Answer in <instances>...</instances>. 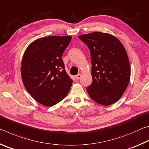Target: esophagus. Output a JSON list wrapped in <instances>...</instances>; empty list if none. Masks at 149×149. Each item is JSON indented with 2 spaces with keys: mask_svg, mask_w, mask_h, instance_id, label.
I'll use <instances>...</instances> for the list:
<instances>
[{
  "mask_svg": "<svg viewBox=\"0 0 149 149\" xmlns=\"http://www.w3.org/2000/svg\"><path fill=\"white\" fill-rule=\"evenodd\" d=\"M75 79H76L77 80H78V79H81V75L80 74H77V75H75Z\"/></svg>",
  "mask_w": 149,
  "mask_h": 149,
  "instance_id": "esophagus-1",
  "label": "esophagus"
}]
</instances>
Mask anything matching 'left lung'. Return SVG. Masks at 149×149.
Here are the masks:
<instances>
[{"label":"left lung","instance_id":"1","mask_svg":"<svg viewBox=\"0 0 149 149\" xmlns=\"http://www.w3.org/2000/svg\"><path fill=\"white\" fill-rule=\"evenodd\" d=\"M90 50L91 84L86 89L95 102L109 106L117 102L130 79L129 59L123 45L116 37L101 32L78 36Z\"/></svg>","mask_w":149,"mask_h":149}]
</instances>
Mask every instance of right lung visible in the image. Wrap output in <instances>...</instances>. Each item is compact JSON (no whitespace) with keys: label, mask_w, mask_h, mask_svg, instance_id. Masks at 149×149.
Here are the masks:
<instances>
[{"label":"right lung","mask_w":149,"mask_h":149,"mask_svg":"<svg viewBox=\"0 0 149 149\" xmlns=\"http://www.w3.org/2000/svg\"><path fill=\"white\" fill-rule=\"evenodd\" d=\"M70 36H50L35 40L22 58V79L24 87L41 104L52 107L69 93L73 80L62 59L71 41Z\"/></svg>","instance_id":"add662e5"}]
</instances>
